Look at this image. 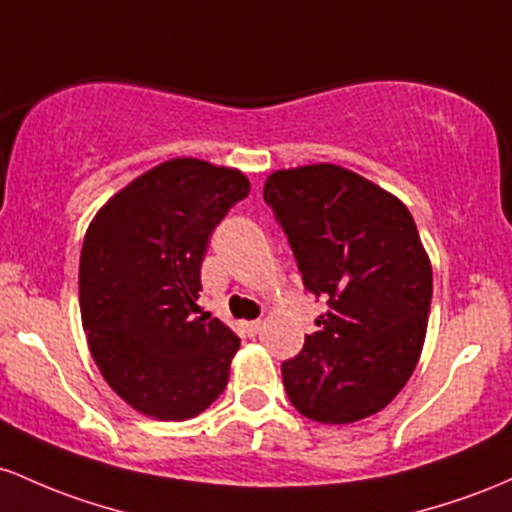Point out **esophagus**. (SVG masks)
Segmentation results:
<instances>
[{"label":"esophagus","instance_id":"1","mask_svg":"<svg viewBox=\"0 0 512 512\" xmlns=\"http://www.w3.org/2000/svg\"><path fill=\"white\" fill-rule=\"evenodd\" d=\"M244 329H246V333H249V336H258V333H261V329H263V321H246L244 324Z\"/></svg>","mask_w":512,"mask_h":512}]
</instances>
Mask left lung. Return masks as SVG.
I'll use <instances>...</instances> for the list:
<instances>
[{"label": "left lung", "instance_id": "left-lung-1", "mask_svg": "<svg viewBox=\"0 0 512 512\" xmlns=\"http://www.w3.org/2000/svg\"><path fill=\"white\" fill-rule=\"evenodd\" d=\"M302 283L326 297L319 331L283 363L287 399L319 423L382 411L409 382L426 338L433 271L399 198L336 164L268 176Z\"/></svg>", "mask_w": 512, "mask_h": 512}]
</instances>
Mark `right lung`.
Listing matches in <instances>:
<instances>
[{"label":"right lung","mask_w":512,"mask_h":512,"mask_svg":"<svg viewBox=\"0 0 512 512\" xmlns=\"http://www.w3.org/2000/svg\"><path fill=\"white\" fill-rule=\"evenodd\" d=\"M249 188L237 169L171 159L113 195L86 229L79 307L89 350L145 416L186 421L225 392L239 338L193 314L210 234Z\"/></svg>","instance_id":"1"}]
</instances>
